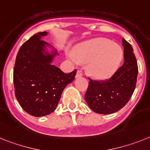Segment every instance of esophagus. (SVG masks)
Wrapping results in <instances>:
<instances>
[{
	"mask_svg": "<svg viewBox=\"0 0 150 150\" xmlns=\"http://www.w3.org/2000/svg\"><path fill=\"white\" fill-rule=\"evenodd\" d=\"M83 75L82 72H81V70H78L77 71V73H76V75H75V78H79V77H81Z\"/></svg>",
	"mask_w": 150,
	"mask_h": 150,
	"instance_id": "obj_1",
	"label": "esophagus"
}]
</instances>
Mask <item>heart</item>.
Instances as JSON below:
<instances>
[{
    "instance_id": "obj_1",
    "label": "heart",
    "mask_w": 150,
    "mask_h": 150,
    "mask_svg": "<svg viewBox=\"0 0 150 150\" xmlns=\"http://www.w3.org/2000/svg\"><path fill=\"white\" fill-rule=\"evenodd\" d=\"M66 56L74 64L88 62L90 73L97 78L111 75L118 68L122 58V50L118 44L106 38H97L80 44L74 52Z\"/></svg>"
}]
</instances>
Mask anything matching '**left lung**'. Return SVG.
I'll list each match as a JSON object with an SVG mask.
<instances>
[{"instance_id": "obj_1", "label": "left lung", "mask_w": 150, "mask_h": 150, "mask_svg": "<svg viewBox=\"0 0 150 150\" xmlns=\"http://www.w3.org/2000/svg\"><path fill=\"white\" fill-rule=\"evenodd\" d=\"M123 64L109 79L92 80L84 96L92 110L99 114H112L125 106L136 87L138 74L137 62L129 43L122 38Z\"/></svg>"}]
</instances>
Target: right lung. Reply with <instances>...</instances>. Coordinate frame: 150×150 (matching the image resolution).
Listing matches in <instances>:
<instances>
[{
  "label": "right lung",
  "mask_w": 150,
  "mask_h": 150,
  "mask_svg": "<svg viewBox=\"0 0 150 150\" xmlns=\"http://www.w3.org/2000/svg\"><path fill=\"white\" fill-rule=\"evenodd\" d=\"M47 35L38 32L21 46L13 69L16 97L25 111L35 117L55 110L62 91L73 81L77 71L65 73L51 64L57 51H47V47H52L42 40Z\"/></svg>",
  "instance_id": "add662e5"
}]
</instances>
